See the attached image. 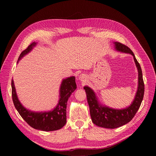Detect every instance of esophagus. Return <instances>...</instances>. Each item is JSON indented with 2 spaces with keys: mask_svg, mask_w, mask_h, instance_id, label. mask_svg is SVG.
<instances>
[{
  "mask_svg": "<svg viewBox=\"0 0 156 156\" xmlns=\"http://www.w3.org/2000/svg\"><path fill=\"white\" fill-rule=\"evenodd\" d=\"M85 79H86V77L84 76V75L83 74H82V75H80V77H79V79L81 80V81H84V80H85Z\"/></svg>",
  "mask_w": 156,
  "mask_h": 156,
  "instance_id": "1",
  "label": "esophagus"
}]
</instances>
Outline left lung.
Listing matches in <instances>:
<instances>
[{
  "mask_svg": "<svg viewBox=\"0 0 156 156\" xmlns=\"http://www.w3.org/2000/svg\"><path fill=\"white\" fill-rule=\"evenodd\" d=\"M116 49L123 52V53H129L133 56L136 68L139 72V85L137 92L135 95V99L131 105L124 109H113L106 106H102L99 104L98 99L94 91L88 87H84L87 93V101L90 107V112L93 123L98 126L105 127L108 129H115L122 126L125 125L129 122L139 110L142 103L144 92V84L143 79V73L140 66L135 56L128 47L120 42H115Z\"/></svg>",
  "mask_w": 156,
  "mask_h": 156,
  "instance_id": "left-lung-1",
  "label": "left lung"
}]
</instances>
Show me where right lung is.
<instances>
[{
  "label": "right lung",
  "instance_id": "1",
  "mask_svg": "<svg viewBox=\"0 0 156 156\" xmlns=\"http://www.w3.org/2000/svg\"><path fill=\"white\" fill-rule=\"evenodd\" d=\"M36 45L32 42L19 56L18 61L27 54ZM75 77L64 79L60 87V98L54 110L45 112H34L27 110L21 104L16 92L13 80H12V96L14 106L21 116L30 126L36 129L51 131L60 129L66 123V106L68 98L76 89Z\"/></svg>",
  "mask_w": 156,
  "mask_h": 156
}]
</instances>
